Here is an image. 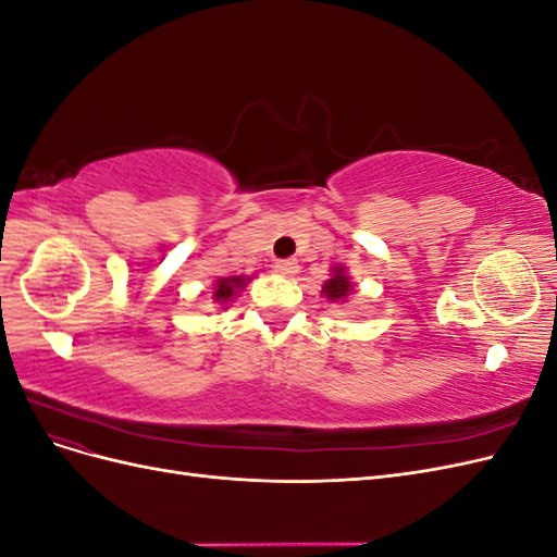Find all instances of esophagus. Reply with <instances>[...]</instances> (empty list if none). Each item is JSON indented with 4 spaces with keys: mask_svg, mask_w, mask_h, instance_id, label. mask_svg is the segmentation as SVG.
I'll list each match as a JSON object with an SVG mask.
<instances>
[{
    "mask_svg": "<svg viewBox=\"0 0 557 557\" xmlns=\"http://www.w3.org/2000/svg\"><path fill=\"white\" fill-rule=\"evenodd\" d=\"M274 272L288 278V276H295V274L299 272V264H297L295 260H278V262L274 264Z\"/></svg>",
    "mask_w": 557,
    "mask_h": 557,
    "instance_id": "1",
    "label": "esophagus"
}]
</instances>
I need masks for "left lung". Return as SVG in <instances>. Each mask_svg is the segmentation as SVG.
Masks as SVG:
<instances>
[{
    "label": "left lung",
    "mask_w": 557,
    "mask_h": 557,
    "mask_svg": "<svg viewBox=\"0 0 557 557\" xmlns=\"http://www.w3.org/2000/svg\"><path fill=\"white\" fill-rule=\"evenodd\" d=\"M350 293H352V281L346 272V267L334 264L330 269V278L323 283V290H320V295H323L327 301H346Z\"/></svg>",
    "instance_id": "left-lung-1"
}]
</instances>
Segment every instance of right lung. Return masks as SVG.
Wrapping results in <instances>:
<instances>
[{
  "label": "right lung",
  "mask_w": 557,
  "mask_h": 557,
  "mask_svg": "<svg viewBox=\"0 0 557 557\" xmlns=\"http://www.w3.org/2000/svg\"><path fill=\"white\" fill-rule=\"evenodd\" d=\"M252 276H221L213 281V301L215 305H221V309H227V301H232L234 297H237L244 288L246 283L250 281Z\"/></svg>",
  "instance_id": "obj_1"
}]
</instances>
